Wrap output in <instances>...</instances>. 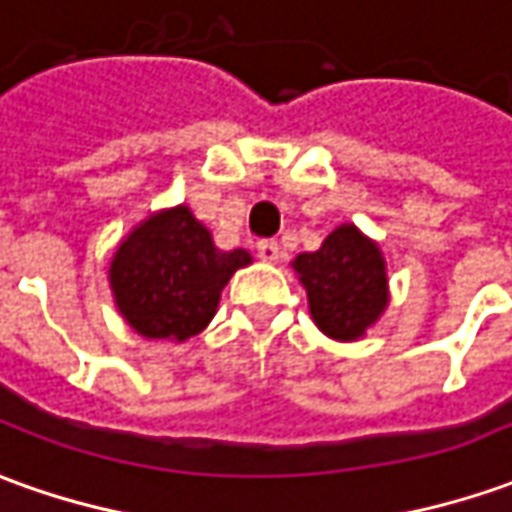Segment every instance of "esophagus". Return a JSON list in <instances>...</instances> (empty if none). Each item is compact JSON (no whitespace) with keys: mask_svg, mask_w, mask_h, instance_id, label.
<instances>
[{"mask_svg":"<svg viewBox=\"0 0 512 512\" xmlns=\"http://www.w3.org/2000/svg\"><path fill=\"white\" fill-rule=\"evenodd\" d=\"M257 257H260L263 263H277V260H280V243L260 241L257 243Z\"/></svg>","mask_w":512,"mask_h":512,"instance_id":"obj_1","label":"esophagus"}]
</instances>
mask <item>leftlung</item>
Masks as SVG:
<instances>
[{
  "label": "left lung",
  "mask_w": 512,
  "mask_h": 512,
  "mask_svg": "<svg viewBox=\"0 0 512 512\" xmlns=\"http://www.w3.org/2000/svg\"><path fill=\"white\" fill-rule=\"evenodd\" d=\"M291 269L308 294L314 325L336 342L364 339L387 311V260L356 224H339L316 252L294 257Z\"/></svg>",
  "instance_id": "8db88e82"
}]
</instances>
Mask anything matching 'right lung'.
Returning <instances> with one entry per match:
<instances>
[{"instance_id": "obj_1", "label": "right lung", "mask_w": 512, "mask_h": 512, "mask_svg": "<svg viewBox=\"0 0 512 512\" xmlns=\"http://www.w3.org/2000/svg\"><path fill=\"white\" fill-rule=\"evenodd\" d=\"M252 263L218 249L187 204L151 212L117 243L109 288L117 311L145 339L187 342L212 322L229 277Z\"/></svg>"}]
</instances>
